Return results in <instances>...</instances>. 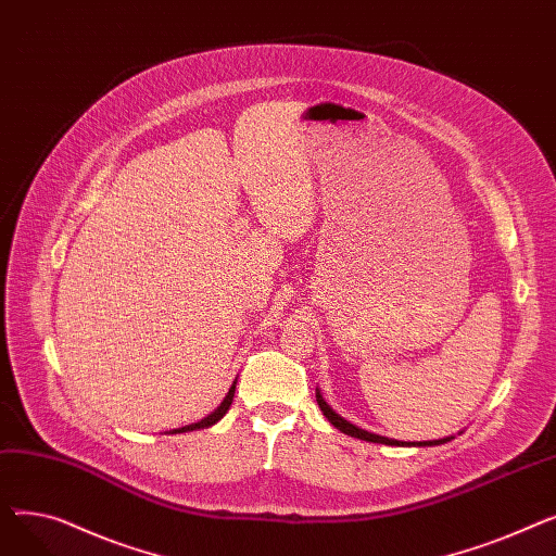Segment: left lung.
I'll return each mask as SVG.
<instances>
[{
    "mask_svg": "<svg viewBox=\"0 0 556 556\" xmlns=\"http://www.w3.org/2000/svg\"><path fill=\"white\" fill-rule=\"evenodd\" d=\"M315 401H317V405H319V410L325 413V417L340 430V432H344V434H352V437H358V440H365V442H374V444H388V446H405V442H396V440H388V437H381V434H374V432H367V430H363V428H356L354 424H349V421H344L340 415H336L331 407L327 405V401L323 399V394L319 392H315ZM444 442H451L448 437L446 440H437V442H419V444H415V446H434V444H444ZM407 446H413V444H407Z\"/></svg>",
    "mask_w": 556,
    "mask_h": 556,
    "instance_id": "obj_1",
    "label": "left lung"
}]
</instances>
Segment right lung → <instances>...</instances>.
<instances>
[{"instance_id":"right-lung-1","label":"right lung","mask_w":556,"mask_h":556,"mask_svg":"<svg viewBox=\"0 0 556 556\" xmlns=\"http://www.w3.org/2000/svg\"><path fill=\"white\" fill-rule=\"evenodd\" d=\"M233 390H237V381L231 383V388H229L227 396L223 399V403L216 407V410H214L212 415H207L204 419H200L198 424H189V426H185V428H175V430H170V434H175V432H189V430H195V428H210V426H214L216 421H220V419L225 417V413L229 410L231 399H233Z\"/></svg>"}]
</instances>
